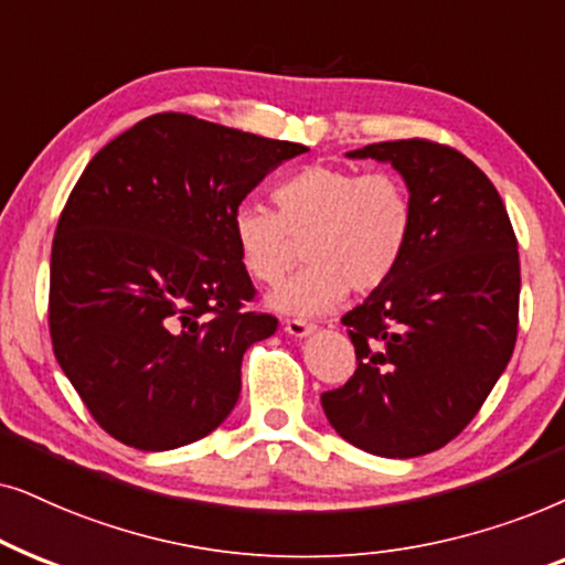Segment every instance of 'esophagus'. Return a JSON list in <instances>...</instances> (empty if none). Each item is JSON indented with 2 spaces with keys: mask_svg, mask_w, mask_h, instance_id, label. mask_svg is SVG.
<instances>
[{
  "mask_svg": "<svg viewBox=\"0 0 565 565\" xmlns=\"http://www.w3.org/2000/svg\"><path fill=\"white\" fill-rule=\"evenodd\" d=\"M284 330H287V333L295 335V338H305V335L312 333L315 326H312V322H305V320H287Z\"/></svg>",
  "mask_w": 565,
  "mask_h": 565,
  "instance_id": "esophagus-1",
  "label": "esophagus"
}]
</instances>
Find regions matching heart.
Returning <instances> with one entry per match:
<instances>
[{
	"mask_svg": "<svg viewBox=\"0 0 565 565\" xmlns=\"http://www.w3.org/2000/svg\"><path fill=\"white\" fill-rule=\"evenodd\" d=\"M276 209L243 201L232 216L239 260L255 281L274 287L299 263L302 274L270 295L287 315H320L345 291L370 295L390 281L408 250L413 199L393 172L310 164L276 185Z\"/></svg>",
	"mask_w": 565,
	"mask_h": 565,
	"instance_id": "obj_1",
	"label": "heart"
}]
</instances>
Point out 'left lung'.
<instances>
[{"label":"left lung","instance_id":"8db88e82","mask_svg":"<svg viewBox=\"0 0 565 565\" xmlns=\"http://www.w3.org/2000/svg\"><path fill=\"white\" fill-rule=\"evenodd\" d=\"M351 160L390 162L413 199L408 250L343 326L356 372L320 395L330 426L380 457L452 441L507 370L519 326V253L486 172L428 139L380 141Z\"/></svg>","mask_w":565,"mask_h":565}]
</instances>
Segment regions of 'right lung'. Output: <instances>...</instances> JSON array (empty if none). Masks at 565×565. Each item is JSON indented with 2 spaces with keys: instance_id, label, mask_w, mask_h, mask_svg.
I'll use <instances>...</instances> for the list:
<instances>
[{
  "instance_id": "right-lung-1",
  "label": "right lung",
  "mask_w": 565,
  "mask_h": 565,
  "mask_svg": "<svg viewBox=\"0 0 565 565\" xmlns=\"http://www.w3.org/2000/svg\"><path fill=\"white\" fill-rule=\"evenodd\" d=\"M295 141L157 113L82 172L51 247L58 366L113 439L164 452L212 434L239 397L243 353L274 335L232 216Z\"/></svg>"
}]
</instances>
